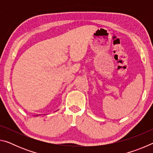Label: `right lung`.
<instances>
[{"mask_svg":"<svg viewBox=\"0 0 153 153\" xmlns=\"http://www.w3.org/2000/svg\"><path fill=\"white\" fill-rule=\"evenodd\" d=\"M36 116H38V115H36Z\"/></svg>","mask_w":153,"mask_h":153,"instance_id":"add662e5","label":"right lung"}]
</instances>
